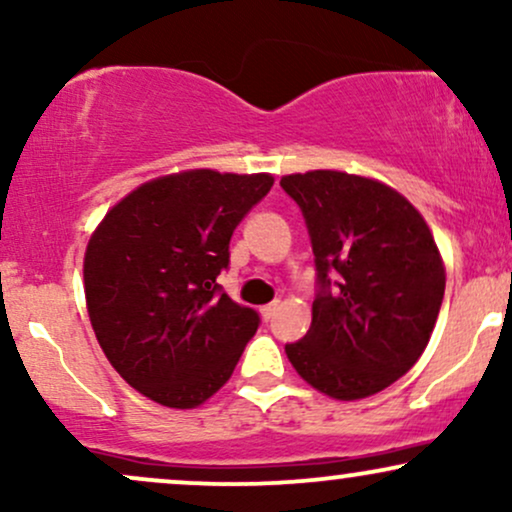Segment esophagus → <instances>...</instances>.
I'll return each instance as SVG.
<instances>
[{
    "label": "esophagus",
    "instance_id": "1",
    "mask_svg": "<svg viewBox=\"0 0 512 512\" xmlns=\"http://www.w3.org/2000/svg\"><path fill=\"white\" fill-rule=\"evenodd\" d=\"M276 308H279V303H269V305H262L260 308V315L264 317V322H269L276 313Z\"/></svg>",
    "mask_w": 512,
    "mask_h": 512
}]
</instances>
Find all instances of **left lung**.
<instances>
[{
  "label": "left lung",
  "instance_id": "1",
  "mask_svg": "<svg viewBox=\"0 0 512 512\" xmlns=\"http://www.w3.org/2000/svg\"><path fill=\"white\" fill-rule=\"evenodd\" d=\"M313 243L320 293L296 373L322 395L354 402L402 378L424 354L445 293V264L419 209L385 182L344 170L281 178ZM327 273L340 274L334 285Z\"/></svg>",
  "mask_w": 512,
  "mask_h": 512
}]
</instances>
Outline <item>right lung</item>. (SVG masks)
<instances>
[{"mask_svg":"<svg viewBox=\"0 0 512 512\" xmlns=\"http://www.w3.org/2000/svg\"><path fill=\"white\" fill-rule=\"evenodd\" d=\"M269 173L192 168L122 197L86 245L93 332L127 385L170 409H195L233 375L260 317L216 284L243 216Z\"/></svg>","mask_w":512,"mask_h":512,"instance_id":"obj_1","label":"right lung"}]
</instances>
